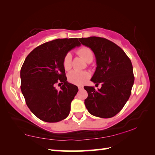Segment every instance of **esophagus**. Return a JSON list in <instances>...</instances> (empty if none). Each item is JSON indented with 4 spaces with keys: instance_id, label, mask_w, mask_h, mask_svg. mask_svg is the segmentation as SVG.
Listing matches in <instances>:
<instances>
[{
    "instance_id": "obj_1",
    "label": "esophagus",
    "mask_w": 155,
    "mask_h": 155,
    "mask_svg": "<svg viewBox=\"0 0 155 155\" xmlns=\"http://www.w3.org/2000/svg\"><path fill=\"white\" fill-rule=\"evenodd\" d=\"M78 90H83V86H78Z\"/></svg>"
}]
</instances>
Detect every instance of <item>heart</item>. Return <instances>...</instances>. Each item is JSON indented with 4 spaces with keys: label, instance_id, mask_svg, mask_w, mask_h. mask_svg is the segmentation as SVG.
I'll return each mask as SVG.
<instances>
[{
    "label": "heart",
    "instance_id": "1",
    "mask_svg": "<svg viewBox=\"0 0 155 155\" xmlns=\"http://www.w3.org/2000/svg\"><path fill=\"white\" fill-rule=\"evenodd\" d=\"M77 53L85 60L87 63H90L94 59V53L88 47H81L77 51ZM72 56L70 52H67L63 59V66L65 70L68 71L72 68ZM90 78V74L87 72L83 71H73L70 72L68 74V81L70 83L74 85H81L85 83Z\"/></svg>",
    "mask_w": 155,
    "mask_h": 155
}]
</instances>
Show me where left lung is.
Here are the masks:
<instances>
[{
  "mask_svg": "<svg viewBox=\"0 0 155 155\" xmlns=\"http://www.w3.org/2000/svg\"><path fill=\"white\" fill-rule=\"evenodd\" d=\"M90 48L96 60V69L91 81L101 89L85 86L88 96L85 104L94 116L109 118L121 111L130 96L134 75L131 61L124 51L115 43L100 37L79 38Z\"/></svg>",
  "mask_w": 155,
  "mask_h": 155,
  "instance_id": "left-lung-1",
  "label": "left lung"
}]
</instances>
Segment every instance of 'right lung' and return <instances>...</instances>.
Returning <instances> with one entry per match:
<instances>
[{
	"mask_svg": "<svg viewBox=\"0 0 155 155\" xmlns=\"http://www.w3.org/2000/svg\"><path fill=\"white\" fill-rule=\"evenodd\" d=\"M80 45L78 38L57 39L38 46L25 59L20 70L21 91L31 111L41 120L57 122L69 115L78 90L67 81L63 59ZM57 82L62 85L59 91L55 88Z\"/></svg>",
	"mask_w": 155,
	"mask_h": 155,
	"instance_id": "right-lung-1",
	"label": "right lung"
}]
</instances>
